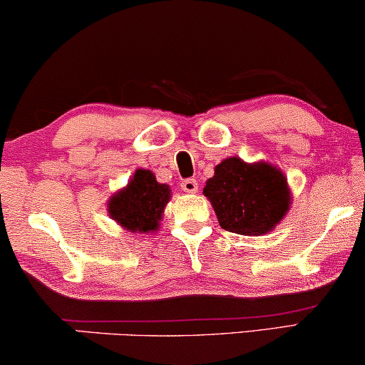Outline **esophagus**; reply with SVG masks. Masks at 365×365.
Returning a JSON list of instances; mask_svg holds the SVG:
<instances>
[{"label":"esophagus","mask_w":365,"mask_h":365,"mask_svg":"<svg viewBox=\"0 0 365 365\" xmlns=\"http://www.w3.org/2000/svg\"><path fill=\"white\" fill-rule=\"evenodd\" d=\"M181 187H182L186 192H191V194H192V192H197L199 184H197L196 179H184V181L181 182Z\"/></svg>","instance_id":"esophagus-1"}]
</instances>
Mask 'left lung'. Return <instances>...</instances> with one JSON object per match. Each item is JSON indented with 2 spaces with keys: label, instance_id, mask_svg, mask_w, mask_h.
<instances>
[{
  "label": "left lung",
  "instance_id": "8db88e82",
  "mask_svg": "<svg viewBox=\"0 0 365 365\" xmlns=\"http://www.w3.org/2000/svg\"><path fill=\"white\" fill-rule=\"evenodd\" d=\"M202 192L212 204L219 226L244 236L271 232L291 206V191L281 169L239 158L217 164Z\"/></svg>",
  "mask_w": 365,
  "mask_h": 365
}]
</instances>
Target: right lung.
I'll list each match as a JSON object with an SVG mask.
<instances>
[{
	"label": "right lung",
	"instance_id": "obj_1",
	"mask_svg": "<svg viewBox=\"0 0 365 365\" xmlns=\"http://www.w3.org/2000/svg\"><path fill=\"white\" fill-rule=\"evenodd\" d=\"M169 199L171 189L168 184L158 182L148 169H136L128 186L109 199L108 212L129 232H154L159 229Z\"/></svg>",
	"mask_w": 365,
	"mask_h": 365
}]
</instances>
